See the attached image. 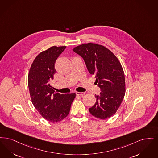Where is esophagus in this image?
I'll return each instance as SVG.
<instances>
[{
	"label": "esophagus",
	"mask_w": 158,
	"mask_h": 158,
	"mask_svg": "<svg viewBox=\"0 0 158 158\" xmlns=\"http://www.w3.org/2000/svg\"><path fill=\"white\" fill-rule=\"evenodd\" d=\"M76 93L77 96H80L82 97L85 94V93L84 92H76Z\"/></svg>",
	"instance_id": "34e87169"
}]
</instances>
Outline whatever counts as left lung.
I'll return each mask as SVG.
<instances>
[{"instance_id": "obj_1", "label": "left lung", "mask_w": 158, "mask_h": 158, "mask_svg": "<svg viewBox=\"0 0 158 158\" xmlns=\"http://www.w3.org/2000/svg\"><path fill=\"white\" fill-rule=\"evenodd\" d=\"M73 50L82 57L101 90L99 95L95 96L96 103L89 108V113L100 119L110 118L116 113L125 94V77L120 62L111 51L102 45L83 44Z\"/></svg>"}]
</instances>
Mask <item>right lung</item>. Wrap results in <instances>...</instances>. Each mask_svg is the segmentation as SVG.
<instances>
[{"label": "right lung", "mask_w": 158, "mask_h": 158, "mask_svg": "<svg viewBox=\"0 0 158 158\" xmlns=\"http://www.w3.org/2000/svg\"><path fill=\"white\" fill-rule=\"evenodd\" d=\"M66 47H51L40 53L29 69L27 84L32 103L42 117L52 123L59 122L68 116L76 93H55L50 81L56 70V59Z\"/></svg>", "instance_id": "add662e5"}]
</instances>
